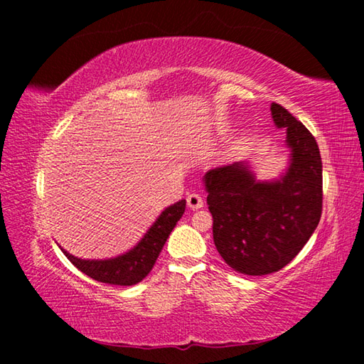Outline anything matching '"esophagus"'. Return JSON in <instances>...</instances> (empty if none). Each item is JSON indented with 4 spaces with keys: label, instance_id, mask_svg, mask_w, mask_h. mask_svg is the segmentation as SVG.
Wrapping results in <instances>:
<instances>
[{
    "label": "esophagus",
    "instance_id": "34e87169",
    "mask_svg": "<svg viewBox=\"0 0 364 364\" xmlns=\"http://www.w3.org/2000/svg\"><path fill=\"white\" fill-rule=\"evenodd\" d=\"M186 202H188V207L191 208V210H199V208L204 207V200H202V197L199 194H189L186 197Z\"/></svg>",
    "mask_w": 364,
    "mask_h": 364
}]
</instances>
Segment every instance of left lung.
I'll use <instances>...</instances> for the list:
<instances>
[{
  "label": "left lung",
  "instance_id": "left-lung-1",
  "mask_svg": "<svg viewBox=\"0 0 364 364\" xmlns=\"http://www.w3.org/2000/svg\"><path fill=\"white\" fill-rule=\"evenodd\" d=\"M276 128H286L289 160L273 180H257L247 160L202 178L213 217V242L237 273L263 276L284 268L315 232L323 208V164L316 139L279 104Z\"/></svg>",
  "mask_w": 364,
  "mask_h": 364
}]
</instances>
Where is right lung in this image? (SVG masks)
<instances>
[{"label":"right lung","instance_id":"1","mask_svg":"<svg viewBox=\"0 0 364 364\" xmlns=\"http://www.w3.org/2000/svg\"><path fill=\"white\" fill-rule=\"evenodd\" d=\"M186 200L181 199L160 212L156 221L130 250L110 258H78L60 247L64 255L90 278L114 286H133L143 281L156 263L165 242L183 217Z\"/></svg>","mask_w":364,"mask_h":364}]
</instances>
